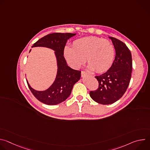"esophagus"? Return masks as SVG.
<instances>
[{
	"instance_id": "1",
	"label": "esophagus",
	"mask_w": 150,
	"mask_h": 150,
	"mask_svg": "<svg viewBox=\"0 0 150 150\" xmlns=\"http://www.w3.org/2000/svg\"><path fill=\"white\" fill-rule=\"evenodd\" d=\"M88 75H89V74H88L87 72H85V71H82V72H81V76H82V77H83V76H85Z\"/></svg>"
}]
</instances>
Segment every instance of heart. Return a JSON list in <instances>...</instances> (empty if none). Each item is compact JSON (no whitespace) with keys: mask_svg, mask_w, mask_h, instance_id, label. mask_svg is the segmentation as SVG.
<instances>
[{"mask_svg":"<svg viewBox=\"0 0 150 150\" xmlns=\"http://www.w3.org/2000/svg\"><path fill=\"white\" fill-rule=\"evenodd\" d=\"M63 56L69 65L79 68L85 62L88 69L101 73L112 67L115 58V49L111 42L96 36L78 38L73 42V47L66 46Z\"/></svg>","mask_w":150,"mask_h":150,"instance_id":"obj_1","label":"heart"}]
</instances>
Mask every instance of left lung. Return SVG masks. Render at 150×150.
<instances>
[{
  "instance_id": "1",
  "label": "left lung",
  "mask_w": 150,
  "mask_h": 150,
  "mask_svg": "<svg viewBox=\"0 0 150 150\" xmlns=\"http://www.w3.org/2000/svg\"><path fill=\"white\" fill-rule=\"evenodd\" d=\"M109 38L115 49V60L108 71L95 76L99 86L96 91L90 93L91 98L101 104L114 103L123 96L129 84L132 68L129 49L120 40L112 37Z\"/></svg>"
}]
</instances>
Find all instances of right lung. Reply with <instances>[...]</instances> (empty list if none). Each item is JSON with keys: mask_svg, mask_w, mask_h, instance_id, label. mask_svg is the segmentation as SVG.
I'll list each match as a JSON object with an SVG mask.
<instances>
[{"mask_svg": "<svg viewBox=\"0 0 150 150\" xmlns=\"http://www.w3.org/2000/svg\"><path fill=\"white\" fill-rule=\"evenodd\" d=\"M76 34H50L38 40L32 46L43 47L53 50L57 62V69L55 79L46 90L38 91L33 88L27 79L30 90L40 101L47 105H56L64 101L71 95L74 85L80 79L81 72L69 67L63 56V49L68 40Z\"/></svg>", "mask_w": 150, "mask_h": 150, "instance_id": "obj_1", "label": "right lung"}]
</instances>
